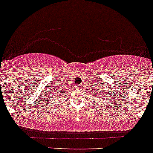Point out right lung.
Masks as SVG:
<instances>
[{
	"label": "right lung",
	"instance_id": "1",
	"mask_svg": "<svg viewBox=\"0 0 153 153\" xmlns=\"http://www.w3.org/2000/svg\"><path fill=\"white\" fill-rule=\"evenodd\" d=\"M57 92H59V93H61V91H57Z\"/></svg>",
	"mask_w": 153,
	"mask_h": 153
}]
</instances>
